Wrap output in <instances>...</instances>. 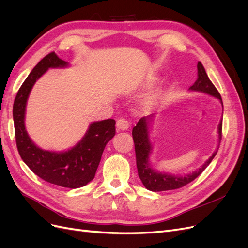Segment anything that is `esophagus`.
Masks as SVG:
<instances>
[{
    "label": "esophagus",
    "mask_w": 248,
    "mask_h": 248,
    "mask_svg": "<svg viewBox=\"0 0 248 248\" xmlns=\"http://www.w3.org/2000/svg\"><path fill=\"white\" fill-rule=\"evenodd\" d=\"M116 126H117V128L119 129V130H127L129 128V122L127 121L126 119H124V118H120V119H118L117 120V124H116Z\"/></svg>",
    "instance_id": "esophagus-1"
}]
</instances>
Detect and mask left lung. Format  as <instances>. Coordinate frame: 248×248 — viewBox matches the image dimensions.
<instances>
[{
  "instance_id": "8db88e82",
  "label": "left lung",
  "mask_w": 248,
  "mask_h": 248,
  "mask_svg": "<svg viewBox=\"0 0 248 248\" xmlns=\"http://www.w3.org/2000/svg\"><path fill=\"white\" fill-rule=\"evenodd\" d=\"M191 91H198L202 93H206L211 95L215 98L219 99L222 103L221 96L219 92L217 91L212 81L209 79L204 66L201 62L198 63V79L194 84L189 88ZM154 115L144 117L140 119L138 124L133 127L132 129V138L134 141V149H136V157H137V167L139 177L141 180L142 184L147 189L151 191H164V190H172L177 188H181L186 184L190 183L194 179L198 178L205 169L209 166L210 162L215 157L218 147L216 151L210 156V158L202 164V168L192 171L191 174L184 176H175L168 172H159L153 170L149 163V155L152 151L151 142L149 140V123L152 120ZM221 131H222V120L218 125V137L219 144L221 140Z\"/></svg>"
}]
</instances>
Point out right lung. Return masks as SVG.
Instances as JSON below:
<instances>
[{"instance_id":"right-lung-1","label":"right lung","mask_w":248,"mask_h":248,"mask_svg":"<svg viewBox=\"0 0 248 248\" xmlns=\"http://www.w3.org/2000/svg\"><path fill=\"white\" fill-rule=\"evenodd\" d=\"M66 66L68 63L52 51L34 67L14 99L13 121L18 153L34 174L51 184L78 188L94 179L103 150L116 133L115 120L93 122L76 146L68 151L59 153L37 147L28 136L25 127L27 100L36 80L49 68Z\"/></svg>"}]
</instances>
